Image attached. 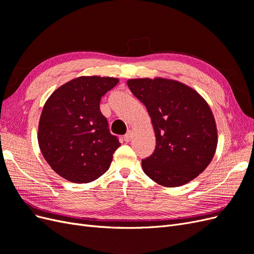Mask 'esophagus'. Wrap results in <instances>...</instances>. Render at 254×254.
I'll return each instance as SVG.
<instances>
[{
	"label": "esophagus",
	"instance_id": "34e87169",
	"mask_svg": "<svg viewBox=\"0 0 254 254\" xmlns=\"http://www.w3.org/2000/svg\"><path fill=\"white\" fill-rule=\"evenodd\" d=\"M131 139H132V132L129 130V131L124 135V141L125 142H130V140H131Z\"/></svg>",
	"mask_w": 254,
	"mask_h": 254
}]
</instances>
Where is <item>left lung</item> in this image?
I'll return each mask as SVG.
<instances>
[{
  "label": "left lung",
  "instance_id": "8db88e82",
  "mask_svg": "<svg viewBox=\"0 0 254 254\" xmlns=\"http://www.w3.org/2000/svg\"><path fill=\"white\" fill-rule=\"evenodd\" d=\"M155 130L156 148L142 160L144 173L160 186L181 187L211 163L218 142L210 106L187 84L166 78L129 79Z\"/></svg>",
  "mask_w": 254,
  "mask_h": 254
}]
</instances>
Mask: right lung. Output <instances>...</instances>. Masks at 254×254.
<instances>
[{
  "label": "right lung",
  "mask_w": 254,
  "mask_h": 254,
  "mask_svg": "<svg viewBox=\"0 0 254 254\" xmlns=\"http://www.w3.org/2000/svg\"><path fill=\"white\" fill-rule=\"evenodd\" d=\"M118 82L80 76L54 91L44 104L38 143L52 170L67 181L88 183L109 170L121 143L110 133L99 103Z\"/></svg>",
  "instance_id": "right-lung-1"
}]
</instances>
